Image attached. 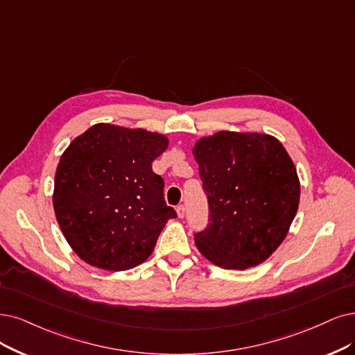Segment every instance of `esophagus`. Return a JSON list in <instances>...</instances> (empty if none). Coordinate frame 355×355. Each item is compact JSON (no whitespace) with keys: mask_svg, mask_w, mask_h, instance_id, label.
<instances>
[{"mask_svg":"<svg viewBox=\"0 0 355 355\" xmlns=\"http://www.w3.org/2000/svg\"><path fill=\"white\" fill-rule=\"evenodd\" d=\"M177 215H178V218H184V215H186V209H184V206L182 205H180L178 207H177Z\"/></svg>","mask_w":355,"mask_h":355,"instance_id":"esophagus-1","label":"esophagus"}]
</instances>
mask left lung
Returning <instances> with one entry per match:
<instances>
[{
  "label": "left lung",
  "instance_id": "1",
  "mask_svg": "<svg viewBox=\"0 0 355 355\" xmlns=\"http://www.w3.org/2000/svg\"><path fill=\"white\" fill-rule=\"evenodd\" d=\"M209 202V224L194 235L199 252L222 269L263 263L282 244L300 203L295 165L265 133L222 130L194 143Z\"/></svg>",
  "mask_w": 355,
  "mask_h": 355
}]
</instances>
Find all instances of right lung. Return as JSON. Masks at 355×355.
Segmentation results:
<instances>
[{
  "instance_id": "obj_1",
  "label": "right lung",
  "mask_w": 355,
  "mask_h": 355,
  "mask_svg": "<svg viewBox=\"0 0 355 355\" xmlns=\"http://www.w3.org/2000/svg\"><path fill=\"white\" fill-rule=\"evenodd\" d=\"M168 144L161 133L99 123L64 150L52 205L64 239L87 265L111 272L139 266L177 218L152 171Z\"/></svg>"
}]
</instances>
